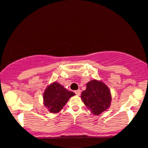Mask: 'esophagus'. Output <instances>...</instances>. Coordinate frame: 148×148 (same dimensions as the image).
I'll use <instances>...</instances> for the list:
<instances>
[{
  "instance_id": "1",
  "label": "esophagus",
  "mask_w": 148,
  "mask_h": 148,
  "mask_svg": "<svg viewBox=\"0 0 148 148\" xmlns=\"http://www.w3.org/2000/svg\"><path fill=\"white\" fill-rule=\"evenodd\" d=\"M75 93L77 96H80V94H81V90H77L75 91Z\"/></svg>"
}]
</instances>
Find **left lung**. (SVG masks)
I'll list each match as a JSON object with an SVG mask.
<instances>
[{"label": "left lung", "mask_w": 148, "mask_h": 148, "mask_svg": "<svg viewBox=\"0 0 148 148\" xmlns=\"http://www.w3.org/2000/svg\"><path fill=\"white\" fill-rule=\"evenodd\" d=\"M81 99L94 115H98L110 108L111 95L110 89L101 81L92 80L82 92Z\"/></svg>", "instance_id": "left-lung-1"}]
</instances>
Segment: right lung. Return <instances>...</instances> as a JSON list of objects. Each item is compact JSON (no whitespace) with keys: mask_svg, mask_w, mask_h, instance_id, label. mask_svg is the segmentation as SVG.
<instances>
[{"mask_svg":"<svg viewBox=\"0 0 148 148\" xmlns=\"http://www.w3.org/2000/svg\"><path fill=\"white\" fill-rule=\"evenodd\" d=\"M74 95V92L68 91L60 84L54 82L45 89L43 94L44 104L50 113H58L69 98Z\"/></svg>","mask_w":148,"mask_h":148,"instance_id":"right-lung-1","label":"right lung"}]
</instances>
